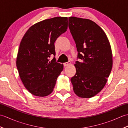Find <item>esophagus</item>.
<instances>
[{"label":"esophagus","instance_id":"obj_1","mask_svg":"<svg viewBox=\"0 0 128 128\" xmlns=\"http://www.w3.org/2000/svg\"><path fill=\"white\" fill-rule=\"evenodd\" d=\"M70 64H71V62H65V63H64V66H70Z\"/></svg>","mask_w":128,"mask_h":128}]
</instances>
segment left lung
Masks as SVG:
<instances>
[{
	"label": "left lung",
	"instance_id": "8db88e82",
	"mask_svg": "<svg viewBox=\"0 0 128 128\" xmlns=\"http://www.w3.org/2000/svg\"><path fill=\"white\" fill-rule=\"evenodd\" d=\"M69 28L81 60L74 65L73 90L78 97L91 98L104 88L112 70L110 43L103 30L89 19L69 17Z\"/></svg>",
	"mask_w": 128,
	"mask_h": 128
}]
</instances>
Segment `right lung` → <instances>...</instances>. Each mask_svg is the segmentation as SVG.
Segmentation results:
<instances>
[{"instance_id": "obj_1", "label": "right lung", "mask_w": 128, "mask_h": 128, "mask_svg": "<svg viewBox=\"0 0 128 128\" xmlns=\"http://www.w3.org/2000/svg\"><path fill=\"white\" fill-rule=\"evenodd\" d=\"M68 18L56 17L40 21L28 28L19 46L16 66L21 81L34 96L50 94L63 69L57 62L54 42L68 28Z\"/></svg>"}]
</instances>
